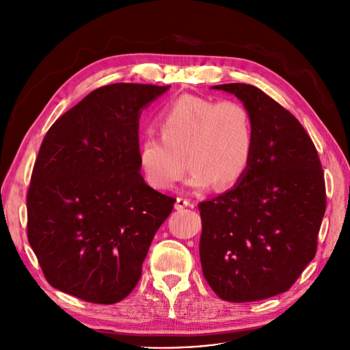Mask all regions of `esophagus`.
Listing matches in <instances>:
<instances>
[{"label": "esophagus", "instance_id": "34e87169", "mask_svg": "<svg viewBox=\"0 0 350 350\" xmlns=\"http://www.w3.org/2000/svg\"><path fill=\"white\" fill-rule=\"evenodd\" d=\"M190 206V200L186 197H177L176 200V210H183Z\"/></svg>", "mask_w": 350, "mask_h": 350}]
</instances>
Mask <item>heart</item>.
<instances>
[{
	"instance_id": "b5f03b06",
	"label": "heart",
	"mask_w": 350,
	"mask_h": 350,
	"mask_svg": "<svg viewBox=\"0 0 350 350\" xmlns=\"http://www.w3.org/2000/svg\"><path fill=\"white\" fill-rule=\"evenodd\" d=\"M161 137L139 144L137 159L147 185L167 190L190 164L187 185L203 190L215 185L232 187L250 169L254 153V123L245 105L181 95L157 118Z\"/></svg>"
}]
</instances>
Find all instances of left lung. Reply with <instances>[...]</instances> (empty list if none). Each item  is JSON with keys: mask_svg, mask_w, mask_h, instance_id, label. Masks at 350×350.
<instances>
[{"mask_svg": "<svg viewBox=\"0 0 350 350\" xmlns=\"http://www.w3.org/2000/svg\"><path fill=\"white\" fill-rule=\"evenodd\" d=\"M250 110L254 153L237 185L198 204L200 261L228 302L267 299L288 291L314 260L326 210L317 147L289 110L247 83L217 85Z\"/></svg>", "mask_w": 350, "mask_h": 350, "instance_id": "8db88e82", "label": "left lung"}]
</instances>
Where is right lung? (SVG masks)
Segmentation results:
<instances>
[{"mask_svg": "<svg viewBox=\"0 0 350 350\" xmlns=\"http://www.w3.org/2000/svg\"><path fill=\"white\" fill-rule=\"evenodd\" d=\"M169 88H98L46 132L27 194V234L53 288L112 305L137 285L176 203L140 174L139 118Z\"/></svg>", "mask_w": 350, "mask_h": 350, "instance_id": "obj_1", "label": "right lung"}]
</instances>
